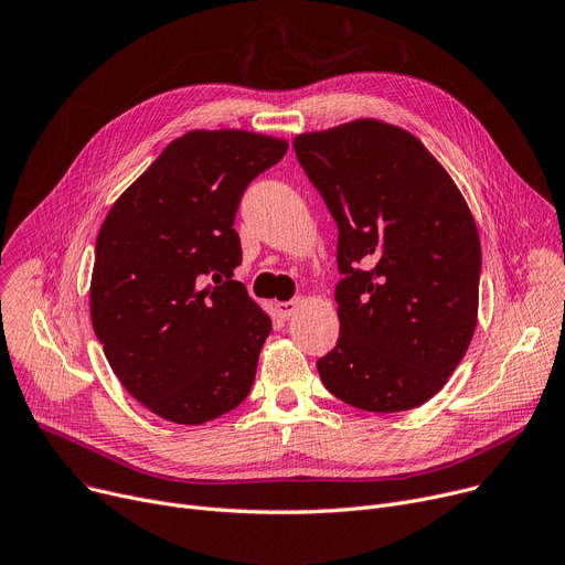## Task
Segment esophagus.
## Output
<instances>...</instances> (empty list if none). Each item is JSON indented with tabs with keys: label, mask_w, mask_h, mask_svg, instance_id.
Instances as JSON below:
<instances>
[{
	"label": "esophagus",
	"mask_w": 565,
	"mask_h": 565,
	"mask_svg": "<svg viewBox=\"0 0 565 565\" xmlns=\"http://www.w3.org/2000/svg\"><path fill=\"white\" fill-rule=\"evenodd\" d=\"M299 307H302V299L295 297V299H290V302H281V305L277 307V311H279V316H281L284 320H288V318H292V316L299 311Z\"/></svg>",
	"instance_id": "34e87169"
}]
</instances>
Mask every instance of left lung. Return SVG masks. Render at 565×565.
I'll list each match as a JSON object with an SVG mask.
<instances>
[{"label":"left lung","instance_id":"obj_1","mask_svg":"<svg viewBox=\"0 0 565 565\" xmlns=\"http://www.w3.org/2000/svg\"><path fill=\"white\" fill-rule=\"evenodd\" d=\"M295 154L338 227L341 333L324 388L372 413L431 399L477 324L481 245L455 181L408 131L356 120L297 136Z\"/></svg>","mask_w":565,"mask_h":565}]
</instances>
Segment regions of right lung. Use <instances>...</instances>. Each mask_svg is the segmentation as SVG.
<instances>
[{"label":"right lung","instance_id":"obj_1","mask_svg":"<svg viewBox=\"0 0 565 565\" xmlns=\"http://www.w3.org/2000/svg\"><path fill=\"white\" fill-rule=\"evenodd\" d=\"M288 142L224 129L172 140L108 211L90 281L97 341L120 384L177 425L236 408L273 331L234 279L247 185Z\"/></svg>","mask_w":565,"mask_h":565}]
</instances>
